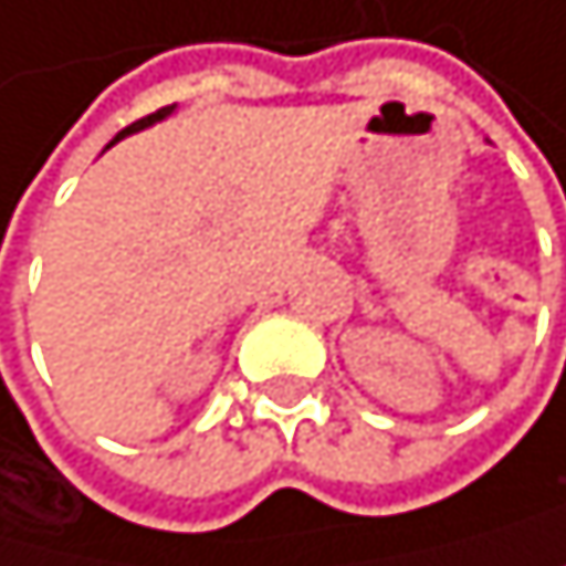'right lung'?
I'll use <instances>...</instances> for the list:
<instances>
[{
	"instance_id": "1",
	"label": "right lung",
	"mask_w": 566,
	"mask_h": 566,
	"mask_svg": "<svg viewBox=\"0 0 566 566\" xmlns=\"http://www.w3.org/2000/svg\"><path fill=\"white\" fill-rule=\"evenodd\" d=\"M174 111H177V104H174V107H163V111H156V114H149V117L135 120V124H128V128H124V132H117V135H114V142H111V145H117L120 138H128V135H135V132H145V128H153L156 120H166V117L174 114ZM111 145H107V149H111Z\"/></svg>"
}]
</instances>
